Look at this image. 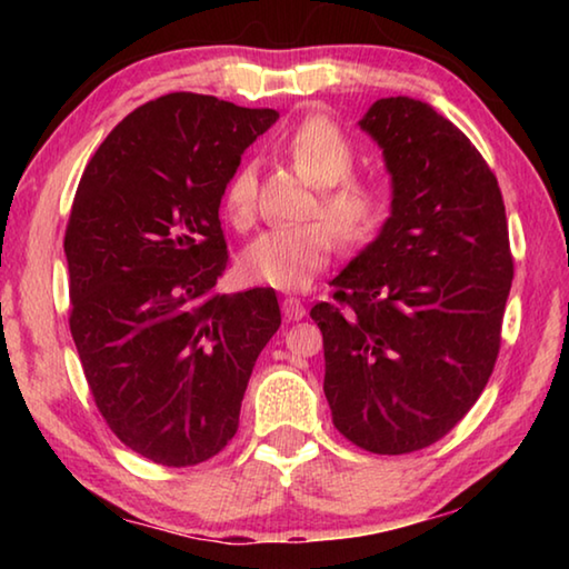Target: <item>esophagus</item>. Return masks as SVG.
I'll return each instance as SVG.
<instances>
[{"label": "esophagus", "instance_id": "esophagus-1", "mask_svg": "<svg viewBox=\"0 0 569 569\" xmlns=\"http://www.w3.org/2000/svg\"><path fill=\"white\" fill-rule=\"evenodd\" d=\"M281 311L286 316V321H298V319H303V316H306V306H303L301 298L286 296L281 301Z\"/></svg>", "mask_w": 569, "mask_h": 569}]
</instances>
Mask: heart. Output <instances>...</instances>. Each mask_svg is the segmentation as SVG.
I'll list each match as a JSON object with an SVG mask.
<instances>
[{"instance_id":"b5f03b06","label":"heart","mask_w":569,"mask_h":569,"mask_svg":"<svg viewBox=\"0 0 569 569\" xmlns=\"http://www.w3.org/2000/svg\"><path fill=\"white\" fill-rule=\"evenodd\" d=\"M281 156L313 182L316 196L301 226L273 228L250 240L240 256V271L250 281L281 291H298L329 266L336 238L343 248L361 250L387 228L393 190L383 178L359 176V148L329 118H308L281 140ZM256 170L238 166L223 190V208L236 228H248L256 213Z\"/></svg>"}]
</instances>
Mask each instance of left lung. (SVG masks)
I'll return each mask as SVG.
<instances>
[{
  "instance_id": "left-lung-1",
  "label": "left lung",
  "mask_w": 569,
  "mask_h": 569,
  "mask_svg": "<svg viewBox=\"0 0 569 569\" xmlns=\"http://www.w3.org/2000/svg\"><path fill=\"white\" fill-rule=\"evenodd\" d=\"M359 124L383 150L393 210L311 319L333 427L409 455L447 437L492 377L515 258L495 172L455 122L383 98Z\"/></svg>"
}]
</instances>
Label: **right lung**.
Returning <instances> with one entry per match:
<instances>
[{
    "label": "right lung",
    "mask_w": 569,
    "mask_h": 569,
    "mask_svg": "<svg viewBox=\"0 0 569 569\" xmlns=\"http://www.w3.org/2000/svg\"><path fill=\"white\" fill-rule=\"evenodd\" d=\"M276 120L213 94H162L114 124L77 186L70 331L102 419L156 465L196 467L226 449L281 326L273 288L218 293L220 198Z\"/></svg>",
    "instance_id": "right-lung-1"
}]
</instances>
